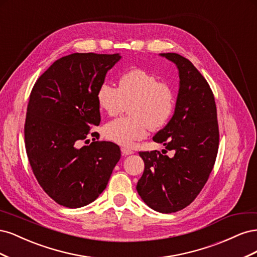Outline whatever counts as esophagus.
<instances>
[{"mask_svg":"<svg viewBox=\"0 0 257 257\" xmlns=\"http://www.w3.org/2000/svg\"><path fill=\"white\" fill-rule=\"evenodd\" d=\"M121 152H122L124 157H126V155H131V154L134 153V151L127 149V148H121Z\"/></svg>","mask_w":257,"mask_h":257,"instance_id":"obj_1","label":"esophagus"}]
</instances>
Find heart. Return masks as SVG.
Segmentation results:
<instances>
[{
    "mask_svg": "<svg viewBox=\"0 0 257 257\" xmlns=\"http://www.w3.org/2000/svg\"><path fill=\"white\" fill-rule=\"evenodd\" d=\"M96 103L108 115H116L128 107L131 115L115 119L105 125L109 141L131 147L147 136L148 130L165 125L175 107L173 89L157 76L144 69H131L120 78L118 88L104 82L96 91Z\"/></svg>",
    "mask_w": 257,
    "mask_h": 257,
    "instance_id": "heart-1",
    "label": "heart"
}]
</instances>
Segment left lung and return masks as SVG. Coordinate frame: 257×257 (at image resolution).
Instances as JSON below:
<instances>
[{
  "label": "left lung",
  "mask_w": 257,
  "mask_h": 257,
  "mask_svg": "<svg viewBox=\"0 0 257 257\" xmlns=\"http://www.w3.org/2000/svg\"><path fill=\"white\" fill-rule=\"evenodd\" d=\"M160 56L176 65L179 90L172 119L153 141L175 155L139 152L145 170L136 190L151 209L172 213L189 206L204 188L216 159L219 127L213 93L203 75L180 54Z\"/></svg>",
  "instance_id": "obj_1"
}]
</instances>
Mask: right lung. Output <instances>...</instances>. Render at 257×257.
I'll list each match as a JSON object with an SVG mask.
<instances>
[{"instance_id": "right-lung-1", "label": "right lung", "mask_w": 257, "mask_h": 257, "mask_svg": "<svg viewBox=\"0 0 257 257\" xmlns=\"http://www.w3.org/2000/svg\"><path fill=\"white\" fill-rule=\"evenodd\" d=\"M120 53H72L57 60L35 82L27 109L26 149L44 191L67 208L94 201L121 158L118 145L89 144L100 122L96 91Z\"/></svg>"}]
</instances>
